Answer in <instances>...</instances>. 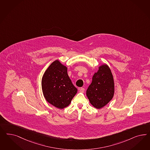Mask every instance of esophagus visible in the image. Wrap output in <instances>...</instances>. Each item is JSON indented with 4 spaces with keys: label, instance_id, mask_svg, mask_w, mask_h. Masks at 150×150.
<instances>
[{
    "label": "esophagus",
    "instance_id": "1",
    "mask_svg": "<svg viewBox=\"0 0 150 150\" xmlns=\"http://www.w3.org/2000/svg\"><path fill=\"white\" fill-rule=\"evenodd\" d=\"M79 91L81 92H82V93H84V91H85V89H84V88H81L79 89Z\"/></svg>",
    "mask_w": 150,
    "mask_h": 150
}]
</instances>
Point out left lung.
Returning <instances> with one entry per match:
<instances>
[{
	"label": "left lung",
	"mask_w": 150,
	"mask_h": 150,
	"mask_svg": "<svg viewBox=\"0 0 150 150\" xmlns=\"http://www.w3.org/2000/svg\"><path fill=\"white\" fill-rule=\"evenodd\" d=\"M114 94V82L111 70L104 64L99 67L92 78L86 94L92 105L100 109L112 99Z\"/></svg>",
	"instance_id": "1"
}]
</instances>
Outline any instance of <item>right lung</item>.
I'll return each mask as SVG.
<instances>
[{"mask_svg": "<svg viewBox=\"0 0 150 150\" xmlns=\"http://www.w3.org/2000/svg\"><path fill=\"white\" fill-rule=\"evenodd\" d=\"M42 90L47 102L63 109L68 106L77 93L67 74V68L56 60L45 71L42 78Z\"/></svg>", "mask_w": 150, "mask_h": 150, "instance_id": "right-lung-1", "label": "right lung"}]
</instances>
